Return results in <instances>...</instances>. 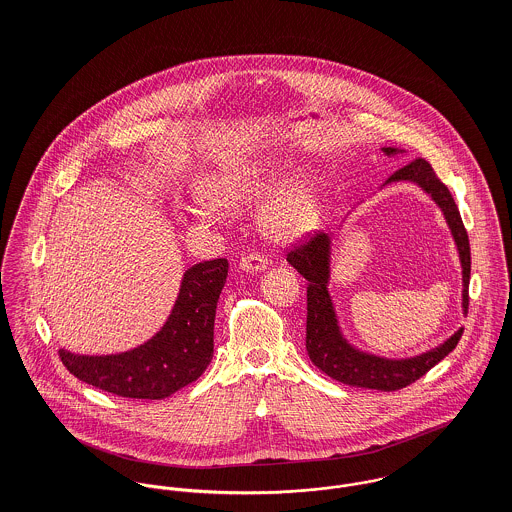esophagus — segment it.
<instances>
[{
  "instance_id": "34e87169",
  "label": "esophagus",
  "mask_w": 512,
  "mask_h": 512,
  "mask_svg": "<svg viewBox=\"0 0 512 512\" xmlns=\"http://www.w3.org/2000/svg\"><path fill=\"white\" fill-rule=\"evenodd\" d=\"M268 268V258H264L262 254H258V252H252V254H246V256H242V260H240V270H244V272H262V270H266Z\"/></svg>"
}]
</instances>
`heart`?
<instances>
[{
	"label": "heart",
	"instance_id": "heart-1",
	"mask_svg": "<svg viewBox=\"0 0 512 512\" xmlns=\"http://www.w3.org/2000/svg\"><path fill=\"white\" fill-rule=\"evenodd\" d=\"M292 171V163L284 159L226 165L197 185L195 195L205 209L195 215L199 220H207L213 211H232L252 205L282 187ZM319 215L321 197L317 185L313 181H299L262 209L258 224L270 242L292 244L317 226Z\"/></svg>",
	"mask_w": 512,
	"mask_h": 512
}]
</instances>
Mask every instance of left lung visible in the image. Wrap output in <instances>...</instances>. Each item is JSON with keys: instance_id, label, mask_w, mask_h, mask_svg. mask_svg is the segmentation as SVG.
Here are the masks:
<instances>
[{"instance_id": "1", "label": "left lung", "mask_w": 512, "mask_h": 512, "mask_svg": "<svg viewBox=\"0 0 512 512\" xmlns=\"http://www.w3.org/2000/svg\"><path fill=\"white\" fill-rule=\"evenodd\" d=\"M386 155L402 153L396 147H382ZM410 181L416 183L424 193L432 197L445 217V222L455 240L459 262L463 270V293L461 305L467 315L469 305V276H471V248L469 236L463 226L457 205L449 189L441 183L432 169V165L418 157L408 165L392 173L384 185ZM331 236L325 232L315 234L305 244L293 246L288 252V262L307 280V329H305V349L311 363L323 370L327 376L357 388H374V390H400L420 376H424L432 366L438 365L459 343L463 329H457L447 341L436 349H430L422 355L410 359H386L376 357L365 351L355 349L341 333L337 313L327 292L331 278Z\"/></svg>"}]
</instances>
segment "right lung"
<instances>
[{
  "mask_svg": "<svg viewBox=\"0 0 512 512\" xmlns=\"http://www.w3.org/2000/svg\"><path fill=\"white\" fill-rule=\"evenodd\" d=\"M228 262H201L183 274L165 325L144 345L120 355H74L61 361L78 380L122 398L161 400L197 380L213 359L215 315Z\"/></svg>",
  "mask_w": 512,
  "mask_h": 512,
  "instance_id": "add662e5",
  "label": "right lung"
}]
</instances>
